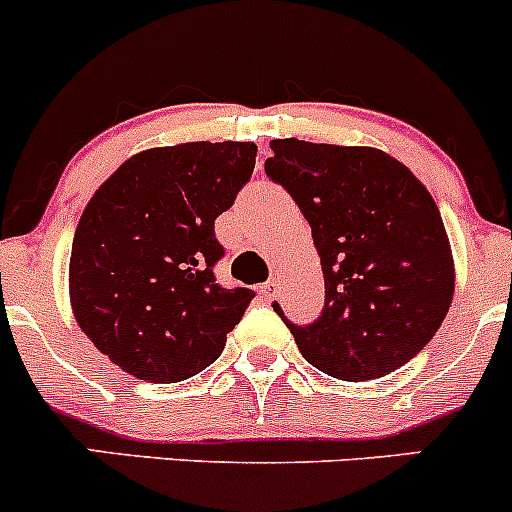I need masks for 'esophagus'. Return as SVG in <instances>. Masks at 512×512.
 <instances>
[{
  "label": "esophagus",
  "mask_w": 512,
  "mask_h": 512,
  "mask_svg": "<svg viewBox=\"0 0 512 512\" xmlns=\"http://www.w3.org/2000/svg\"><path fill=\"white\" fill-rule=\"evenodd\" d=\"M277 289H280V285H277V280H275V277H272L270 282H265V285L260 287V294L267 299V302H272V299L277 297Z\"/></svg>",
  "instance_id": "obj_1"
}]
</instances>
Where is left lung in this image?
<instances>
[{"mask_svg":"<svg viewBox=\"0 0 512 512\" xmlns=\"http://www.w3.org/2000/svg\"><path fill=\"white\" fill-rule=\"evenodd\" d=\"M270 148L265 173L307 218L324 272V309L312 324L272 307L324 374H391L431 342L453 299L451 245L431 193L376 148L297 138Z\"/></svg>","mask_w":512,"mask_h":512,"instance_id":"obj_1","label":"left lung"}]
</instances>
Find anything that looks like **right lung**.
<instances>
[{
	"mask_svg": "<svg viewBox=\"0 0 512 512\" xmlns=\"http://www.w3.org/2000/svg\"><path fill=\"white\" fill-rule=\"evenodd\" d=\"M255 143H180L128 158L86 205L69 262L76 322L151 384L208 369L255 292L215 280V218L255 170Z\"/></svg>",
	"mask_w": 512,
	"mask_h": 512,
	"instance_id": "obj_1",
	"label": "right lung"
}]
</instances>
